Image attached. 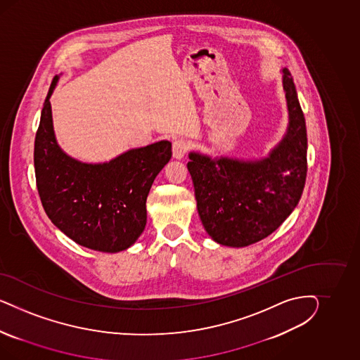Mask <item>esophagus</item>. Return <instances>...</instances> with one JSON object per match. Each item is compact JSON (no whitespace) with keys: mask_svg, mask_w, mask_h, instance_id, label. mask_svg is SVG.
<instances>
[{"mask_svg":"<svg viewBox=\"0 0 360 360\" xmlns=\"http://www.w3.org/2000/svg\"><path fill=\"white\" fill-rule=\"evenodd\" d=\"M188 148H190V145L186 140H182V139L175 140L173 142V157L175 160H182L188 150Z\"/></svg>","mask_w":360,"mask_h":360,"instance_id":"obj_1","label":"esophagus"}]
</instances>
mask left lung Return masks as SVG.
<instances>
[{
	"instance_id": "1",
	"label": "left lung",
	"mask_w": 360,
	"mask_h": 360,
	"mask_svg": "<svg viewBox=\"0 0 360 360\" xmlns=\"http://www.w3.org/2000/svg\"><path fill=\"white\" fill-rule=\"evenodd\" d=\"M283 87L289 124L283 140L260 160L190 152L187 169L196 208L211 239L241 248L265 239L297 207L305 186L307 137L302 109L288 68Z\"/></svg>"
}]
</instances>
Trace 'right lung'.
<instances>
[{"instance_id": "add662e5", "label": "right lung", "mask_w": 360, "mask_h": 360, "mask_svg": "<svg viewBox=\"0 0 360 360\" xmlns=\"http://www.w3.org/2000/svg\"><path fill=\"white\" fill-rule=\"evenodd\" d=\"M44 100L34 143L37 187L47 217L79 245L100 252L125 251L146 226V198L172 158V142L129 149L108 162L87 164L58 145L50 98Z\"/></svg>"}]
</instances>
